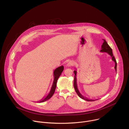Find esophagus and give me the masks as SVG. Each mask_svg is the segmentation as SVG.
Returning a JSON list of instances; mask_svg holds the SVG:
<instances>
[{
    "mask_svg": "<svg viewBox=\"0 0 129 129\" xmlns=\"http://www.w3.org/2000/svg\"><path fill=\"white\" fill-rule=\"evenodd\" d=\"M73 62H72V61H70V62H69L68 63H67V67H71V66H72V65H73Z\"/></svg>",
    "mask_w": 129,
    "mask_h": 129,
    "instance_id": "34e87169",
    "label": "esophagus"
}]
</instances>
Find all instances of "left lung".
Wrapping results in <instances>:
<instances>
[{
  "instance_id": "obj_1",
  "label": "left lung",
  "mask_w": 129,
  "mask_h": 129,
  "mask_svg": "<svg viewBox=\"0 0 129 129\" xmlns=\"http://www.w3.org/2000/svg\"><path fill=\"white\" fill-rule=\"evenodd\" d=\"M101 52H103V53H108L109 55H110L111 57H112V60L115 63V69L117 72V62H116V60L115 58V57L113 56V52H112V48L109 46V45H108V43L106 42V41L105 40H104V43L103 44V45H102V49L100 51ZM74 73L75 74L74 76V89L75 90L76 92L77 93V95L82 99L85 100L86 101L88 102H93V101H95L98 100V99L96 100H92V99H88L86 97H84V96H83L79 92L78 87H77V77H76V75H77V71L74 70Z\"/></svg>"
}]
</instances>
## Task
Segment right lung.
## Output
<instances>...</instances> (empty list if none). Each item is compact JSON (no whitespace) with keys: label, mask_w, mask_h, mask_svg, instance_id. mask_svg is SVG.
<instances>
[{"label":"right lung","mask_w":129,"mask_h":129,"mask_svg":"<svg viewBox=\"0 0 129 129\" xmlns=\"http://www.w3.org/2000/svg\"><path fill=\"white\" fill-rule=\"evenodd\" d=\"M63 70H64V66H63L58 67L56 69H55V70L54 71V72H53V76H54V78L53 82V84H52V86L51 87V90H50L49 93L46 96V98H45L44 99L41 100L40 101H38L37 102H38V103L44 102L47 101L48 100H49L53 96V95L54 94V93L55 92V89L56 88L57 80H58L59 77H60V76L61 75V74L62 72H63Z\"/></svg>","instance_id":"add662e5"}]
</instances>
